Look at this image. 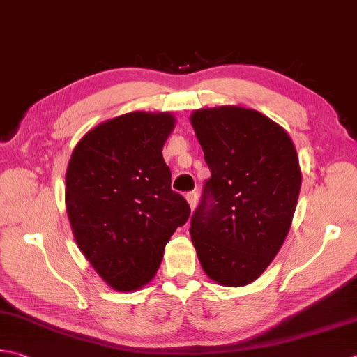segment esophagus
<instances>
[{"label":"esophagus","mask_w":357,"mask_h":357,"mask_svg":"<svg viewBox=\"0 0 357 357\" xmlns=\"http://www.w3.org/2000/svg\"><path fill=\"white\" fill-rule=\"evenodd\" d=\"M185 199H187L188 206H190L192 211H195V207H197V202H198V193L197 192H188L185 195Z\"/></svg>","instance_id":"34e87169"}]
</instances>
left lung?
<instances>
[{
    "instance_id": "left-lung-1",
    "label": "left lung",
    "mask_w": 357,
    "mask_h": 357,
    "mask_svg": "<svg viewBox=\"0 0 357 357\" xmlns=\"http://www.w3.org/2000/svg\"><path fill=\"white\" fill-rule=\"evenodd\" d=\"M190 122L211 169L193 246L213 282L238 288L263 274L289 232L302 184L296 146L255 109H197Z\"/></svg>"
}]
</instances>
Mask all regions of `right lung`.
<instances>
[{"label": "right lung", "mask_w": 357, "mask_h": 357, "mask_svg": "<svg viewBox=\"0 0 357 357\" xmlns=\"http://www.w3.org/2000/svg\"><path fill=\"white\" fill-rule=\"evenodd\" d=\"M173 127L169 113L109 119L89 130L69 159L65 199L75 243L116 291L149 283L165 244L190 216L162 158Z\"/></svg>", "instance_id": "1"}]
</instances>
